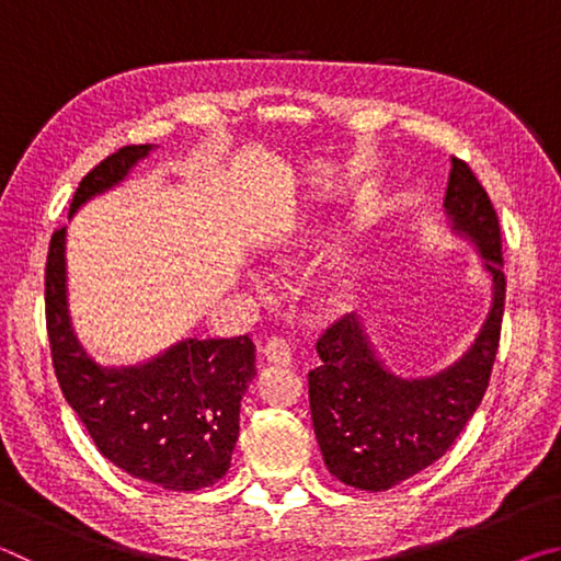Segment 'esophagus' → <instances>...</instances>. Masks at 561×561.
Segmentation results:
<instances>
[{"mask_svg": "<svg viewBox=\"0 0 561 561\" xmlns=\"http://www.w3.org/2000/svg\"><path fill=\"white\" fill-rule=\"evenodd\" d=\"M264 356H267L270 364H277V366H289L291 364V348L284 339L279 336H272L267 339V344H264Z\"/></svg>", "mask_w": 561, "mask_h": 561, "instance_id": "esophagus-1", "label": "esophagus"}]
</instances>
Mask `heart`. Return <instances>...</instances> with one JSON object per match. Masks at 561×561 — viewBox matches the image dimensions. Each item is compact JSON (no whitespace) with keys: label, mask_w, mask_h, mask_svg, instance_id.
Returning a JSON list of instances; mask_svg holds the SVG:
<instances>
[{"label":"heart","mask_w":561,"mask_h":561,"mask_svg":"<svg viewBox=\"0 0 561 561\" xmlns=\"http://www.w3.org/2000/svg\"><path fill=\"white\" fill-rule=\"evenodd\" d=\"M294 254L297 252H294L291 244H277L270 250V262L277 264V267H289L294 262Z\"/></svg>","instance_id":"1"}]
</instances>
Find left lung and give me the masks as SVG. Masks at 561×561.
Returning <instances> with one entry per match:
<instances>
[{
	"label": "left lung",
	"mask_w": 561,
	"mask_h": 561,
	"mask_svg": "<svg viewBox=\"0 0 561 561\" xmlns=\"http://www.w3.org/2000/svg\"><path fill=\"white\" fill-rule=\"evenodd\" d=\"M445 213L482 254L492 309L474 344L428 378H401L376 356L356 314L336 319L317 341L309 408L329 472L344 485L381 492L443 458L488 391L505 311L502 237L495 207L470 165L453 158Z\"/></svg>",
	"instance_id": "left-lung-1"
}]
</instances>
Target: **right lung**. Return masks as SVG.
Masks as SVG:
<instances>
[{
	"instance_id": "right-lung-1",
	"label": "right lung",
	"mask_w": 561,
	"mask_h": 561,
	"mask_svg": "<svg viewBox=\"0 0 561 561\" xmlns=\"http://www.w3.org/2000/svg\"><path fill=\"white\" fill-rule=\"evenodd\" d=\"M153 146H123L76 187L69 217L118 185ZM66 227L46 254V331L66 403L99 453L133 478L190 492L210 488L230 468L240 435V401L257 376L250 336L185 339L140 366L103 368L73 336L66 304Z\"/></svg>"
}]
</instances>
